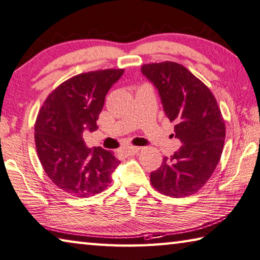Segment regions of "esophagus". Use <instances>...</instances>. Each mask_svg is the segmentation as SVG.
<instances>
[{
  "instance_id": "1",
  "label": "esophagus",
  "mask_w": 260,
  "mask_h": 260,
  "mask_svg": "<svg viewBox=\"0 0 260 260\" xmlns=\"http://www.w3.org/2000/svg\"><path fill=\"white\" fill-rule=\"evenodd\" d=\"M139 149H140V147H127V148L121 149L120 153L125 156H130V155H135L136 153H138Z\"/></svg>"
}]
</instances>
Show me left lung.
<instances>
[{
	"instance_id": "1",
	"label": "left lung",
	"mask_w": 260,
	"mask_h": 260,
	"mask_svg": "<svg viewBox=\"0 0 260 260\" xmlns=\"http://www.w3.org/2000/svg\"><path fill=\"white\" fill-rule=\"evenodd\" d=\"M142 73L158 91L165 114L175 124L171 136L183 144L171 157H163L151 174V184L168 197H188L206 185L220 160L224 118L210 89L180 63H147Z\"/></svg>"
}]
</instances>
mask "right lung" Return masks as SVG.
I'll return each instance as SVG.
<instances>
[{"instance_id": "right-lung-1", "label": "right lung", "mask_w": 260, "mask_h": 260, "mask_svg": "<svg viewBox=\"0 0 260 260\" xmlns=\"http://www.w3.org/2000/svg\"><path fill=\"white\" fill-rule=\"evenodd\" d=\"M124 70L82 73L48 95L35 123V146L45 174L59 189L89 198L107 187L120 161L102 147L88 148L84 131L97 130L109 89Z\"/></svg>"}]
</instances>
